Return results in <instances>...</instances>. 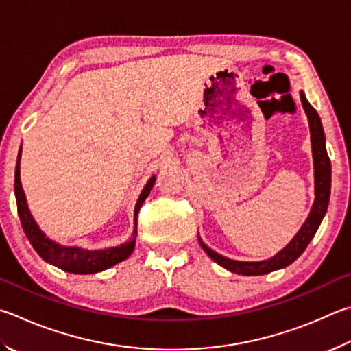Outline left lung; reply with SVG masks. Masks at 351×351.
<instances>
[{
    "instance_id": "8db88e82",
    "label": "left lung",
    "mask_w": 351,
    "mask_h": 351,
    "mask_svg": "<svg viewBox=\"0 0 351 351\" xmlns=\"http://www.w3.org/2000/svg\"><path fill=\"white\" fill-rule=\"evenodd\" d=\"M301 101L304 106V110L308 117L310 124V133H311V150H313V161H315V204L311 207V212L308 215L307 221L304 222L301 230L298 232L295 238L290 241V244L282 248L276 256L267 261H258V263H242V261H233L221 256L219 253L213 252L208 248L204 242L199 239V244L204 248L210 258L215 263H218L221 267L230 270L233 273L244 276H258V275H267V273L275 271L284 267L290 265L293 261H296L301 256L302 252L307 248L310 241L313 239L315 233L319 228L324 215L327 212L328 199H330V187H331V164L330 158L327 155L326 149V135H324V129L319 119V114L316 113L305 95L301 93Z\"/></svg>"
}]
</instances>
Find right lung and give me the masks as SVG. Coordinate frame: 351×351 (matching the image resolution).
<instances>
[{"label":"right lung","mask_w":351,"mask_h":351,"mask_svg":"<svg viewBox=\"0 0 351 351\" xmlns=\"http://www.w3.org/2000/svg\"><path fill=\"white\" fill-rule=\"evenodd\" d=\"M20 159H21V147L18 152L16 167H15V197H16V207L18 215H20V221L23 226V230L25 237L30 241L32 247L35 248L36 253L46 261L58 269L75 273V275H90V273L103 271L109 267L121 263V261L127 259L132 254L133 248H135L136 242V226H138V212L141 208L145 197L149 196L152 187L156 181L155 176H152L149 182L145 184L144 190L138 197V202L135 206V232H133L132 238L125 244H121L119 247L107 248V250H84L80 247H62L56 242L46 238L40 228H38L36 222L32 218V215L27 208V202H25V196L21 187L20 181Z\"/></svg>","instance_id":"right-lung-1"}]
</instances>
